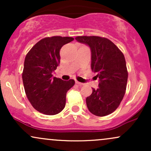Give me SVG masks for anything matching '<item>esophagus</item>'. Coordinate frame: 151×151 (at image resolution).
<instances>
[{"instance_id":"esophagus-1","label":"esophagus","mask_w":151,"mask_h":151,"mask_svg":"<svg viewBox=\"0 0 151 151\" xmlns=\"http://www.w3.org/2000/svg\"><path fill=\"white\" fill-rule=\"evenodd\" d=\"M75 82H76V84H78V85H79V86H82V85H84V84H83V83L79 82V81H76Z\"/></svg>"}]
</instances>
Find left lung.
Returning a JSON list of instances; mask_svg holds the SVG:
<instances>
[{"mask_svg": "<svg viewBox=\"0 0 151 151\" xmlns=\"http://www.w3.org/2000/svg\"><path fill=\"white\" fill-rule=\"evenodd\" d=\"M75 39L89 46L91 70L99 79L98 89H93L86 99L87 108L97 116L111 114L120 105L126 92L128 71L124 54L107 38L78 36Z\"/></svg>", "mask_w": 151, "mask_h": 151, "instance_id": "left-lung-1", "label": "left lung"}]
</instances>
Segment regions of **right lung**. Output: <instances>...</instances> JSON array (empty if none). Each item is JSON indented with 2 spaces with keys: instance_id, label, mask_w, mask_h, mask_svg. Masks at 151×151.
<instances>
[{
  "instance_id": "obj_1",
  "label": "right lung",
  "mask_w": 151,
  "mask_h": 151,
  "mask_svg": "<svg viewBox=\"0 0 151 151\" xmlns=\"http://www.w3.org/2000/svg\"><path fill=\"white\" fill-rule=\"evenodd\" d=\"M72 40L73 37L61 36L43 38L26 55L22 74L24 89L33 108L40 113L55 115L65 108L66 93L75 81L53 77L52 72L60 62V49Z\"/></svg>"
}]
</instances>
